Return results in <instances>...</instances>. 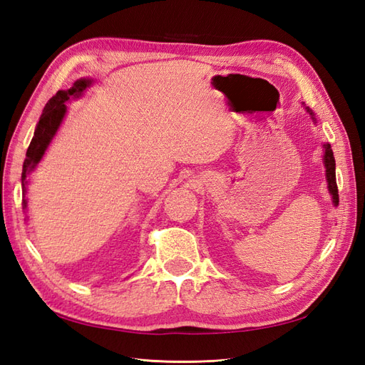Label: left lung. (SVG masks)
Wrapping results in <instances>:
<instances>
[{
	"mask_svg": "<svg viewBox=\"0 0 365 365\" xmlns=\"http://www.w3.org/2000/svg\"><path fill=\"white\" fill-rule=\"evenodd\" d=\"M307 111L311 115L312 111L307 108ZM324 165H326V180H327V187H329V193L332 195L334 204L338 205L339 197H338V187H336V176H335V157L334 152L330 149V145H324Z\"/></svg>",
	"mask_w": 365,
	"mask_h": 365,
	"instance_id": "obj_1",
	"label": "left lung"
}]
</instances>
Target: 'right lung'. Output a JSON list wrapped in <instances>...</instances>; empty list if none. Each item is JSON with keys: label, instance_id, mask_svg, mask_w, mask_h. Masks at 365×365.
<instances>
[{"label": "right lung", "instance_id": "obj_1", "mask_svg": "<svg viewBox=\"0 0 365 365\" xmlns=\"http://www.w3.org/2000/svg\"><path fill=\"white\" fill-rule=\"evenodd\" d=\"M91 85V79H79L73 83L70 90H61L54 94L48 103L46 105L42 111V115L39 117V121L35 129V135H33L30 146L26 153V160L23 164V175H21V184H23V195L26 196L27 190V175L35 170L38 163L46 153L50 141L53 140L54 134H56L62 120L67 113V106L65 102L68 101L70 97H79L88 86ZM24 208L27 207V201L24 200Z\"/></svg>", "mask_w": 365, "mask_h": 365}]
</instances>
